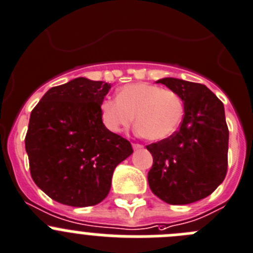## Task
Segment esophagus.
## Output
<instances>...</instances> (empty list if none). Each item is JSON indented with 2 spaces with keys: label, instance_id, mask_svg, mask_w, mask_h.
I'll return each mask as SVG.
<instances>
[{
  "label": "esophagus",
  "instance_id": "esophagus-1",
  "mask_svg": "<svg viewBox=\"0 0 253 253\" xmlns=\"http://www.w3.org/2000/svg\"><path fill=\"white\" fill-rule=\"evenodd\" d=\"M132 147H133V150H141V148H143V146L140 143H132Z\"/></svg>",
  "mask_w": 253,
  "mask_h": 253
}]
</instances>
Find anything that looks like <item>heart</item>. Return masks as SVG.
<instances>
[{
	"mask_svg": "<svg viewBox=\"0 0 253 253\" xmlns=\"http://www.w3.org/2000/svg\"><path fill=\"white\" fill-rule=\"evenodd\" d=\"M102 122L111 132H121L133 124L147 140H166L181 125L185 106L181 96L172 89L147 82L121 87L117 98L101 103Z\"/></svg>",
	"mask_w": 253,
	"mask_h": 253,
	"instance_id": "b5f03b06",
	"label": "heart"
}]
</instances>
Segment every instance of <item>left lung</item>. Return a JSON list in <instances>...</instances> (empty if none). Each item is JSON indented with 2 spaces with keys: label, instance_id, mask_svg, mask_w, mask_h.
Instances as JSON below:
<instances>
[{
  "label": "left lung",
  "instance_id": "1",
  "mask_svg": "<svg viewBox=\"0 0 253 253\" xmlns=\"http://www.w3.org/2000/svg\"><path fill=\"white\" fill-rule=\"evenodd\" d=\"M157 82L180 94L185 115L172 136L146 146L153 157L148 185L167 204H192L211 195L227 173L225 108L205 84L172 77Z\"/></svg>",
  "mask_w": 253,
  "mask_h": 253
}]
</instances>
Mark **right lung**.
Returning <instances> with one entry per match:
<instances>
[{
    "label": "right lung",
    "instance_id": "add662e5",
    "mask_svg": "<svg viewBox=\"0 0 253 253\" xmlns=\"http://www.w3.org/2000/svg\"><path fill=\"white\" fill-rule=\"evenodd\" d=\"M110 88L79 77L49 88L31 112L25 138L31 177L60 204H100L116 166L133 152L129 141L102 122L100 107Z\"/></svg>",
    "mask_w": 253,
    "mask_h": 253
}]
</instances>
